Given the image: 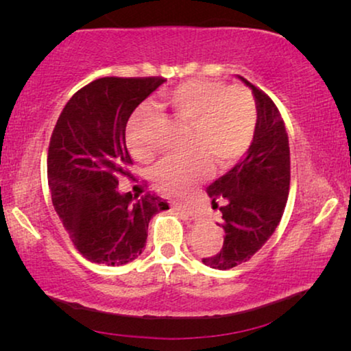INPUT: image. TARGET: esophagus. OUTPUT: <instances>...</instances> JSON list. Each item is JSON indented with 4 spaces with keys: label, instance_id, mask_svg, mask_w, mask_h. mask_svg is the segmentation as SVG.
<instances>
[{
    "label": "esophagus",
    "instance_id": "obj_1",
    "mask_svg": "<svg viewBox=\"0 0 351 351\" xmlns=\"http://www.w3.org/2000/svg\"><path fill=\"white\" fill-rule=\"evenodd\" d=\"M174 209H177V210H180V213L186 214V215H189V217H191V219L198 217V213H196V210H195L193 208H190V206H186V204L176 203V204H174Z\"/></svg>",
    "mask_w": 351,
    "mask_h": 351
}]
</instances>
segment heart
<instances>
[{"instance_id": "1", "label": "heart", "mask_w": 351, "mask_h": 351, "mask_svg": "<svg viewBox=\"0 0 351 351\" xmlns=\"http://www.w3.org/2000/svg\"><path fill=\"white\" fill-rule=\"evenodd\" d=\"M165 105L177 119L190 126L186 158H166L152 172L153 182L167 195H186L210 172V160L228 166L241 158L251 145L257 112L251 93L241 86L220 81H189L165 95ZM150 113L138 110L126 131L129 150L138 161H152L155 147L143 138Z\"/></svg>"}]
</instances>
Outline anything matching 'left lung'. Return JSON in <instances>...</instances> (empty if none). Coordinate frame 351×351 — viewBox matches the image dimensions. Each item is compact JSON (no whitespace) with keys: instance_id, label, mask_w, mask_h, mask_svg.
<instances>
[{"instance_id":"obj_1","label":"left lung","mask_w":351,"mask_h":351,"mask_svg":"<svg viewBox=\"0 0 351 351\" xmlns=\"http://www.w3.org/2000/svg\"><path fill=\"white\" fill-rule=\"evenodd\" d=\"M252 89L257 108L256 131L249 150L227 174L208 186L213 204L220 206L223 246L203 263L228 270L246 262L268 241L285 213L291 182L289 138L280 110L265 93Z\"/></svg>"}]
</instances>
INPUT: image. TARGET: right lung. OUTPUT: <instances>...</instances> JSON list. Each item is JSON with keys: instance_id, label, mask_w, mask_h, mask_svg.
<instances>
[{"instance_id": "1", "label": "right lung", "mask_w": 351, "mask_h": 351, "mask_svg": "<svg viewBox=\"0 0 351 351\" xmlns=\"http://www.w3.org/2000/svg\"><path fill=\"white\" fill-rule=\"evenodd\" d=\"M165 78H99L62 110L47 150V182L57 215L90 262L124 265L141 256L153 215L169 209L160 196L119 193L131 177L126 124Z\"/></svg>"}]
</instances>
